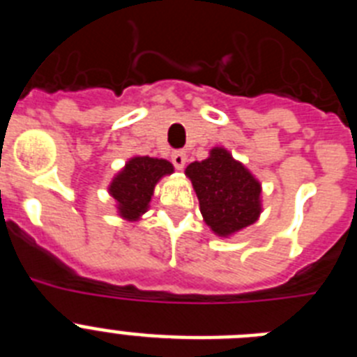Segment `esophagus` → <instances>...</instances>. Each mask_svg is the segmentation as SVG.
Wrapping results in <instances>:
<instances>
[{
	"label": "esophagus",
	"mask_w": 357,
	"mask_h": 357,
	"mask_svg": "<svg viewBox=\"0 0 357 357\" xmlns=\"http://www.w3.org/2000/svg\"><path fill=\"white\" fill-rule=\"evenodd\" d=\"M185 153L184 151H173V155H172V162L173 166H175L176 169H182L185 166Z\"/></svg>",
	"instance_id": "esophagus-1"
}]
</instances>
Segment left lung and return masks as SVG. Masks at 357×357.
<instances>
[{"label": "left lung", "mask_w": 357, "mask_h": 357, "mask_svg": "<svg viewBox=\"0 0 357 357\" xmlns=\"http://www.w3.org/2000/svg\"><path fill=\"white\" fill-rule=\"evenodd\" d=\"M200 202V213L214 234L227 238L257 222L261 184L225 148H213L206 160L185 168Z\"/></svg>", "instance_id": "left-lung-1"}]
</instances>
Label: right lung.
<instances>
[{
	"mask_svg": "<svg viewBox=\"0 0 357 357\" xmlns=\"http://www.w3.org/2000/svg\"><path fill=\"white\" fill-rule=\"evenodd\" d=\"M173 164L153 157H132L125 168L112 178L109 193L118 202L119 216L135 222L150 206L157 182L164 175H172Z\"/></svg>",
	"mask_w": 357,
	"mask_h": 357,
	"instance_id": "1",
	"label": "right lung"
}]
</instances>
